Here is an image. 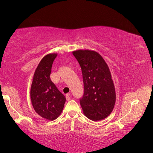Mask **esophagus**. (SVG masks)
<instances>
[{
	"mask_svg": "<svg viewBox=\"0 0 153 153\" xmlns=\"http://www.w3.org/2000/svg\"><path fill=\"white\" fill-rule=\"evenodd\" d=\"M66 100H67V101H69V100H71V96H70V94H66Z\"/></svg>",
	"mask_w": 153,
	"mask_h": 153,
	"instance_id": "1",
	"label": "esophagus"
}]
</instances>
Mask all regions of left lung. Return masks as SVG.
Returning <instances> with one entry per match:
<instances>
[{"label": "left lung", "instance_id": "1", "mask_svg": "<svg viewBox=\"0 0 153 153\" xmlns=\"http://www.w3.org/2000/svg\"><path fill=\"white\" fill-rule=\"evenodd\" d=\"M73 54L82 73L84 91L80 103L83 112L92 121H101L111 114L115 103V87L108 66L95 51L79 50Z\"/></svg>", "mask_w": 153, "mask_h": 153}]
</instances>
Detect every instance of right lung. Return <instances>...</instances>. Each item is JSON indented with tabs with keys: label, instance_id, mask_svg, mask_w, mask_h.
Segmentation results:
<instances>
[{
	"label": "right lung",
	"instance_id": "1",
	"mask_svg": "<svg viewBox=\"0 0 153 153\" xmlns=\"http://www.w3.org/2000/svg\"><path fill=\"white\" fill-rule=\"evenodd\" d=\"M56 53L48 54L37 67L30 88L33 108L41 117L53 121L61 114L66 98L50 79L52 64Z\"/></svg>",
	"mask_w": 153,
	"mask_h": 153
}]
</instances>
